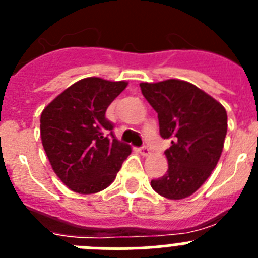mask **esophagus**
Segmentation results:
<instances>
[{
    "label": "esophagus",
    "mask_w": 258,
    "mask_h": 258,
    "mask_svg": "<svg viewBox=\"0 0 258 258\" xmlns=\"http://www.w3.org/2000/svg\"><path fill=\"white\" fill-rule=\"evenodd\" d=\"M140 152L141 155H143V156H149L150 154H151V150L149 149V146H142L140 149Z\"/></svg>",
    "instance_id": "34e87169"
}]
</instances>
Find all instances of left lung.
<instances>
[{
  "label": "left lung",
  "instance_id": "8db88e82",
  "mask_svg": "<svg viewBox=\"0 0 258 258\" xmlns=\"http://www.w3.org/2000/svg\"><path fill=\"white\" fill-rule=\"evenodd\" d=\"M143 97L157 112L160 136L170 140L168 170L152 179L161 197L179 200L192 195L208 179L222 154L227 113L221 103L182 80L140 84Z\"/></svg>",
  "mask_w": 258,
  "mask_h": 258
}]
</instances>
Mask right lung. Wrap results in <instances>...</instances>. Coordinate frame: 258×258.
I'll list each match as a JSON object with an SVG mask.
<instances>
[{"mask_svg":"<svg viewBox=\"0 0 258 258\" xmlns=\"http://www.w3.org/2000/svg\"><path fill=\"white\" fill-rule=\"evenodd\" d=\"M126 85L86 77L66 89L41 113V141L47 159L75 192L88 195L108 187L131 155V146L116 140L113 124L104 116Z\"/></svg>","mask_w":258,"mask_h":258,"instance_id":"obj_1","label":"right lung"}]
</instances>
